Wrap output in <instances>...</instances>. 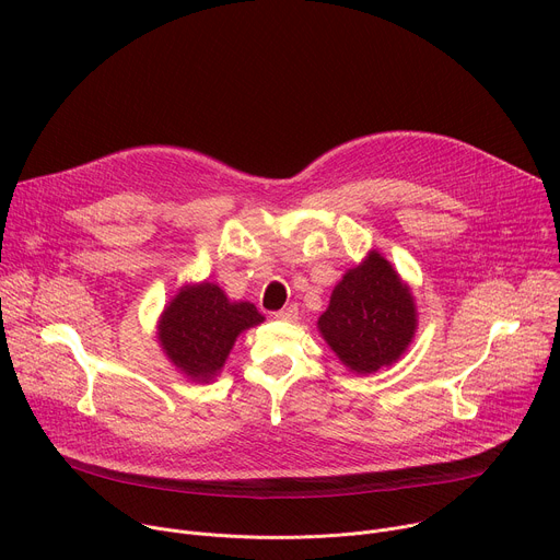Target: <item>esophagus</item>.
<instances>
[{"label": "esophagus", "instance_id": "1", "mask_svg": "<svg viewBox=\"0 0 560 560\" xmlns=\"http://www.w3.org/2000/svg\"><path fill=\"white\" fill-rule=\"evenodd\" d=\"M275 319H279V322H296L299 319V308L296 306H288V308L275 313Z\"/></svg>", "mask_w": 560, "mask_h": 560}]
</instances>
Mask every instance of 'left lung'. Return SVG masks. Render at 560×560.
<instances>
[{
  "instance_id": "8db88e82",
  "label": "left lung",
  "mask_w": 560,
  "mask_h": 560,
  "mask_svg": "<svg viewBox=\"0 0 560 560\" xmlns=\"http://www.w3.org/2000/svg\"><path fill=\"white\" fill-rule=\"evenodd\" d=\"M319 330L354 373L393 364L416 332L413 296L377 252L343 275L319 317Z\"/></svg>"
}]
</instances>
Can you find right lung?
Here are the masks:
<instances>
[{"mask_svg":"<svg viewBox=\"0 0 560 560\" xmlns=\"http://www.w3.org/2000/svg\"><path fill=\"white\" fill-rule=\"evenodd\" d=\"M264 322L247 301L230 303L214 283L185 288L170 303L159 337L167 358L189 377L210 380L221 371L238 332Z\"/></svg>","mask_w":560,"mask_h":560,"instance_id":"add662e5","label":"right lung"}]
</instances>
